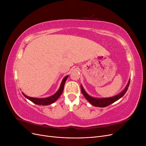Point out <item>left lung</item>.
<instances>
[{
    "mask_svg": "<svg viewBox=\"0 0 146 146\" xmlns=\"http://www.w3.org/2000/svg\"><path fill=\"white\" fill-rule=\"evenodd\" d=\"M130 80V79H129V82H128L127 85H126L125 88H124V90H123L122 92H121L119 94L114 96L111 97V98H94V97H92L87 93V92L85 91V90H84V88L82 85L80 86L81 91H82V94L86 98V99L88 102H89L91 105H94V107H107V106H108L110 105H111V104H113L114 102H115L116 101L118 100L119 99H121L122 96H123V95H124L125 94V92H127V91L128 90V88H129V86Z\"/></svg>",
    "mask_w": 146,
    "mask_h": 146,
    "instance_id": "obj_1",
    "label": "left lung"
}]
</instances>
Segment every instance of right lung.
<instances>
[{
  "mask_svg": "<svg viewBox=\"0 0 146 146\" xmlns=\"http://www.w3.org/2000/svg\"><path fill=\"white\" fill-rule=\"evenodd\" d=\"M69 76H66L63 79L62 82L61 83L60 86L58 90L56 92V93H55L54 95H52L50 97H48V98H31V97L26 96L25 94H24L23 92H22L23 94L25 97L27 99L30 100L31 102H32L33 103L36 104V105H50L53 103H54L58 99L61 94H62V92L64 90V83L67 80V78H68Z\"/></svg>",
  "mask_w": 146,
  "mask_h": 146,
  "instance_id": "1",
  "label": "right lung"
}]
</instances>
